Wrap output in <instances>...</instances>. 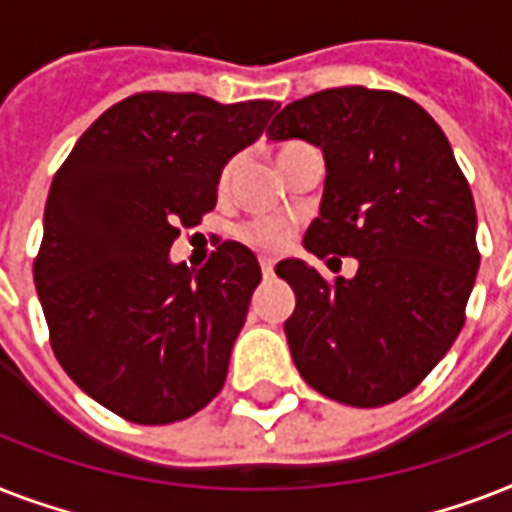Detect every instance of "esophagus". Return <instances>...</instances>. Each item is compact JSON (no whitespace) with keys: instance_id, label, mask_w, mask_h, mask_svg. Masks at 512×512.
Segmentation results:
<instances>
[{"instance_id":"1","label":"esophagus","mask_w":512,"mask_h":512,"mask_svg":"<svg viewBox=\"0 0 512 512\" xmlns=\"http://www.w3.org/2000/svg\"><path fill=\"white\" fill-rule=\"evenodd\" d=\"M273 265H276V260H273V257H260V268H263L265 276H271Z\"/></svg>"}]
</instances>
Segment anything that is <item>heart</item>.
I'll return each mask as SVG.
<instances>
[{"label": "heart", "instance_id": "obj_1", "mask_svg": "<svg viewBox=\"0 0 512 512\" xmlns=\"http://www.w3.org/2000/svg\"><path fill=\"white\" fill-rule=\"evenodd\" d=\"M297 146H303V143H284V146L276 151V159H281L287 151H292V148ZM233 175H236V159H231V162L223 167V172H220V185L228 188ZM239 236L257 249L281 252V249L292 241V236H295V225L289 223V220H281V217H255V220H249V223L241 225Z\"/></svg>", "mask_w": 512, "mask_h": 512}]
</instances>
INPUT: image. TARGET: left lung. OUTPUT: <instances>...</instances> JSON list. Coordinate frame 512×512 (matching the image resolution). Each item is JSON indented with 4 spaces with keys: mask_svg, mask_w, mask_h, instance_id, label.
<instances>
[{
    "mask_svg": "<svg viewBox=\"0 0 512 512\" xmlns=\"http://www.w3.org/2000/svg\"><path fill=\"white\" fill-rule=\"evenodd\" d=\"M268 138L321 148L327 180L303 244L358 260L353 279L335 281L303 260L276 265L297 297L284 324L297 372L340 404H390L465 324L481 263L468 180L433 116L398 92H316L289 103Z\"/></svg>",
    "mask_w": 512,
    "mask_h": 512,
    "instance_id": "obj_1",
    "label": "left lung"
}]
</instances>
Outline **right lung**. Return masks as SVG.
<instances>
[{
	"label": "right lung",
	"mask_w": 512,
	"mask_h": 512,
	"mask_svg": "<svg viewBox=\"0 0 512 512\" xmlns=\"http://www.w3.org/2000/svg\"><path fill=\"white\" fill-rule=\"evenodd\" d=\"M276 108L140 92L98 116L52 177L34 260L52 350L124 420L170 425L223 388L260 265L223 241L193 271L172 263L170 247L180 225L215 209L223 167Z\"/></svg>",
	"instance_id": "obj_1"
}]
</instances>
